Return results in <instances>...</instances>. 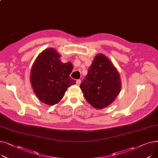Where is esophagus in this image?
Segmentation results:
<instances>
[{
	"instance_id": "1",
	"label": "esophagus",
	"mask_w": 158,
	"mask_h": 158,
	"mask_svg": "<svg viewBox=\"0 0 158 158\" xmlns=\"http://www.w3.org/2000/svg\"><path fill=\"white\" fill-rule=\"evenodd\" d=\"M81 80H80V79H78V80H77V81H76V85H78V86H79V85H80V84H81Z\"/></svg>"
}]
</instances>
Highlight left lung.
I'll return each mask as SVG.
<instances>
[{
  "instance_id": "1",
  "label": "left lung",
  "mask_w": 158,
  "mask_h": 158,
  "mask_svg": "<svg viewBox=\"0 0 158 158\" xmlns=\"http://www.w3.org/2000/svg\"><path fill=\"white\" fill-rule=\"evenodd\" d=\"M87 102L94 108L103 109L111 104L121 89L119 73L102 54L97 55L80 85Z\"/></svg>"
}]
</instances>
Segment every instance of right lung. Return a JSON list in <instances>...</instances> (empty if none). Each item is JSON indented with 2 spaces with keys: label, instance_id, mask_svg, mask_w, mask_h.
Masks as SVG:
<instances>
[{
  "label": "right lung",
  "instance_id": "obj_1",
  "mask_svg": "<svg viewBox=\"0 0 158 158\" xmlns=\"http://www.w3.org/2000/svg\"><path fill=\"white\" fill-rule=\"evenodd\" d=\"M54 48L45 49L37 57L31 70L34 92L42 102L53 106L59 102L69 87L76 84L70 77L73 70L70 62L63 63Z\"/></svg>",
  "mask_w": 158,
  "mask_h": 158
}]
</instances>
